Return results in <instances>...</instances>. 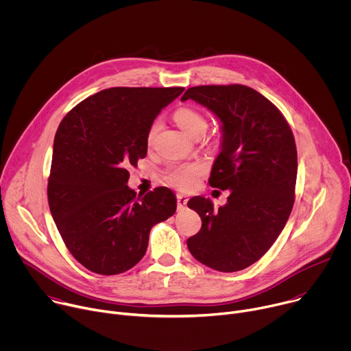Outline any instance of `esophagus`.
<instances>
[{"mask_svg":"<svg viewBox=\"0 0 351 351\" xmlns=\"http://www.w3.org/2000/svg\"><path fill=\"white\" fill-rule=\"evenodd\" d=\"M187 195H184V194H176V202H178V208L179 210H183L184 207H186V204H187Z\"/></svg>","mask_w":351,"mask_h":351,"instance_id":"esophagus-1","label":"esophagus"}]
</instances>
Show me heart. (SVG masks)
I'll return each mask as SVG.
<instances>
[{
	"label": "heart",
	"instance_id": "heart-1",
	"mask_svg": "<svg viewBox=\"0 0 351 351\" xmlns=\"http://www.w3.org/2000/svg\"><path fill=\"white\" fill-rule=\"evenodd\" d=\"M173 118L176 123L190 136L197 137L203 136L208 129V119L204 114L191 108V107H179ZM161 129V121L154 119L153 123L149 125L147 130V144H153L158 130ZM206 172V164L199 161H190V162H179L172 164L165 171V180L180 190L193 189L198 180V178Z\"/></svg>",
	"mask_w": 351,
	"mask_h": 351
}]
</instances>
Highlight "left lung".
Wrapping results in <instances>:
<instances>
[{"label":"left lung","instance_id":"8db88e82","mask_svg":"<svg viewBox=\"0 0 351 351\" xmlns=\"http://www.w3.org/2000/svg\"><path fill=\"white\" fill-rule=\"evenodd\" d=\"M222 122V149L210 184L230 190L228 203L214 208L197 195L189 208L202 229L187 239L191 256L221 272L241 271L258 261L285 228L294 204L297 148L283 114L268 98L243 84H210L186 90Z\"/></svg>","mask_w":351,"mask_h":351}]
</instances>
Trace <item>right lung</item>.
<instances>
[{
    "label": "right lung",
    "mask_w": 351,
    "mask_h": 351,
    "mask_svg": "<svg viewBox=\"0 0 351 351\" xmlns=\"http://www.w3.org/2000/svg\"><path fill=\"white\" fill-rule=\"evenodd\" d=\"M183 87H111L87 97L54 138L48 206L75 257L98 275H118L145 254L152 228L176 211L175 194L128 187L129 168L147 156V130Z\"/></svg>",
    "instance_id": "1"
}]
</instances>
